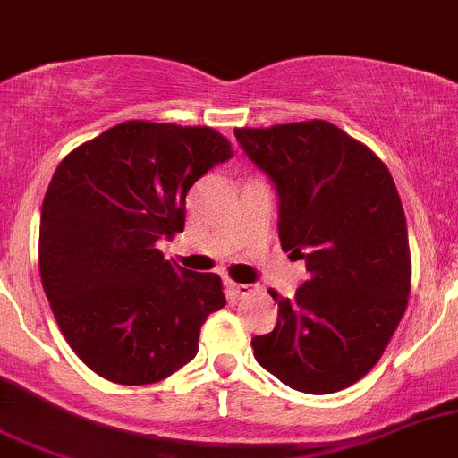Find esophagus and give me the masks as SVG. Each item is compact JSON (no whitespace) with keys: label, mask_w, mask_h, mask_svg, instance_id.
<instances>
[{"label":"esophagus","mask_w":458,"mask_h":458,"mask_svg":"<svg viewBox=\"0 0 458 458\" xmlns=\"http://www.w3.org/2000/svg\"><path fill=\"white\" fill-rule=\"evenodd\" d=\"M225 287H228L230 296L237 298V301H243V298H249V296H253V293L259 292L258 284H237V282H233V280L225 282Z\"/></svg>","instance_id":"esophagus-1"}]
</instances>
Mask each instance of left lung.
I'll return each instance as SVG.
<instances>
[{
  "instance_id": "1",
  "label": "left lung",
  "mask_w": 458,
  "mask_h": 458,
  "mask_svg": "<svg viewBox=\"0 0 458 458\" xmlns=\"http://www.w3.org/2000/svg\"><path fill=\"white\" fill-rule=\"evenodd\" d=\"M280 196L282 250L305 259L296 296L277 298L276 330L250 341L262 369L326 395L379 361L411 292L407 219L391 171L323 119L234 128Z\"/></svg>"
}]
</instances>
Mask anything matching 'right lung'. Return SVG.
<instances>
[{
	"label": "right lung",
	"instance_id": "add662e5",
	"mask_svg": "<svg viewBox=\"0 0 458 458\" xmlns=\"http://www.w3.org/2000/svg\"><path fill=\"white\" fill-rule=\"evenodd\" d=\"M233 157L208 126L132 119L76 147L55 169L40 216V277L70 348L114 384L169 377L199 352L225 305L221 277L165 259L185 228L190 187Z\"/></svg>",
	"mask_w": 458,
	"mask_h": 458
}]
</instances>
